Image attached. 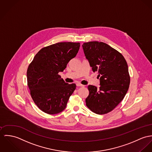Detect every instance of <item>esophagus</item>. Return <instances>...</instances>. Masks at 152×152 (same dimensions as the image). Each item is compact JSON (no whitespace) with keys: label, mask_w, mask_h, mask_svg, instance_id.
Here are the masks:
<instances>
[{"label":"esophagus","mask_w":152,"mask_h":152,"mask_svg":"<svg viewBox=\"0 0 152 152\" xmlns=\"http://www.w3.org/2000/svg\"><path fill=\"white\" fill-rule=\"evenodd\" d=\"M76 86H78V87H84V85H83V84H80V83H76Z\"/></svg>","instance_id":"1"}]
</instances>
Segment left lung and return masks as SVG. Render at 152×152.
Listing matches in <instances>:
<instances>
[{
  "label": "left lung",
  "instance_id": "1",
  "mask_svg": "<svg viewBox=\"0 0 152 152\" xmlns=\"http://www.w3.org/2000/svg\"><path fill=\"white\" fill-rule=\"evenodd\" d=\"M85 56L92 70L98 72L100 86H88L87 107L97 114L113 111L126 95L130 84L127 62L123 55L108 44L98 41L84 42Z\"/></svg>",
  "mask_w": 152,
  "mask_h": 152
}]
</instances>
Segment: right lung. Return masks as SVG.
<instances>
[{
  "instance_id": "right-lung-1",
  "label": "right lung",
  "mask_w": 152,
  "mask_h": 152,
  "mask_svg": "<svg viewBox=\"0 0 152 152\" xmlns=\"http://www.w3.org/2000/svg\"><path fill=\"white\" fill-rule=\"evenodd\" d=\"M79 42H64L42 48L34 56L27 71V85L37 106L48 114L64 111L76 89L58 74L66 68L80 47Z\"/></svg>"
}]
</instances>
